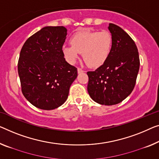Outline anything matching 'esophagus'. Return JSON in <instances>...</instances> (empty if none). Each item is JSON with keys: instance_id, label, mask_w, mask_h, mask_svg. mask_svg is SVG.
Wrapping results in <instances>:
<instances>
[{"instance_id": "34e87169", "label": "esophagus", "mask_w": 159, "mask_h": 159, "mask_svg": "<svg viewBox=\"0 0 159 159\" xmlns=\"http://www.w3.org/2000/svg\"><path fill=\"white\" fill-rule=\"evenodd\" d=\"M77 70H78V73H83V72H84V70H83L81 68H77Z\"/></svg>"}]
</instances>
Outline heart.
<instances>
[{
  "mask_svg": "<svg viewBox=\"0 0 159 159\" xmlns=\"http://www.w3.org/2000/svg\"><path fill=\"white\" fill-rule=\"evenodd\" d=\"M71 46L62 47V53L70 64H75L83 54L85 62L91 68L103 65L109 57L113 46L112 35L107 30H83L70 39Z\"/></svg>",
  "mask_w": 159,
  "mask_h": 159,
  "instance_id": "1",
  "label": "heart"
}]
</instances>
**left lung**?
Here are the masks:
<instances>
[{
    "instance_id": "obj_1",
    "label": "left lung",
    "mask_w": 159,
    "mask_h": 159,
    "mask_svg": "<svg viewBox=\"0 0 159 159\" xmlns=\"http://www.w3.org/2000/svg\"><path fill=\"white\" fill-rule=\"evenodd\" d=\"M113 46L108 60L95 71L87 72L88 92L95 102L112 106L126 98L134 89L140 66L137 47L121 28L109 23Z\"/></svg>"
}]
</instances>
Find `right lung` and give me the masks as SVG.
I'll use <instances>...</instances> for the list:
<instances>
[{
	"label": "right lung",
	"instance_id": "obj_1",
	"mask_svg": "<svg viewBox=\"0 0 159 159\" xmlns=\"http://www.w3.org/2000/svg\"><path fill=\"white\" fill-rule=\"evenodd\" d=\"M67 35L63 26H46L28 38L20 51L18 63L21 90L35 107L53 110L67 100L77 68L62 53Z\"/></svg>",
	"mask_w": 159,
	"mask_h": 159
}]
</instances>
